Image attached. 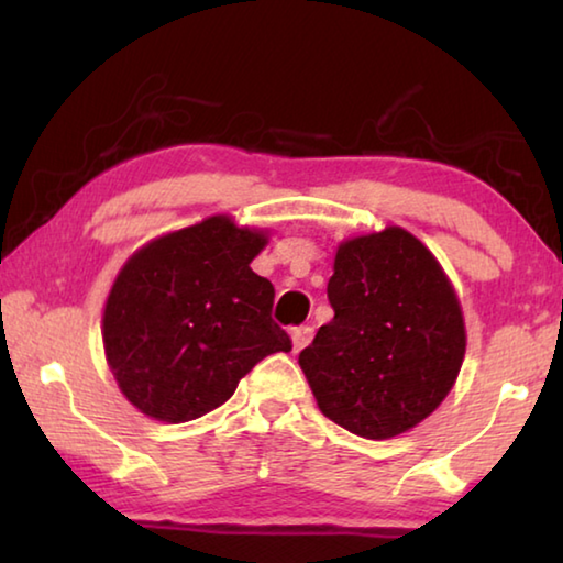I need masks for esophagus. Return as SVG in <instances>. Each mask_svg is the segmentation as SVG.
<instances>
[{"mask_svg":"<svg viewBox=\"0 0 563 563\" xmlns=\"http://www.w3.org/2000/svg\"><path fill=\"white\" fill-rule=\"evenodd\" d=\"M312 335H316V330H312L310 325L292 328V330H290V338H292V347H295V352L302 350V347H308V345H310V340H312Z\"/></svg>","mask_w":563,"mask_h":563,"instance_id":"obj_1","label":"esophagus"}]
</instances>
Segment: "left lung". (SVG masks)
<instances>
[{"label":"left lung","mask_w":563,"mask_h":563,"mask_svg":"<svg viewBox=\"0 0 563 563\" xmlns=\"http://www.w3.org/2000/svg\"><path fill=\"white\" fill-rule=\"evenodd\" d=\"M335 310L300 352L322 415L367 440L430 417L464 360V320L434 255L402 228L338 247L328 283Z\"/></svg>","instance_id":"left-lung-1"}]
</instances>
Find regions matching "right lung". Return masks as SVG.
I'll return each mask as SVG.
<instances>
[{
    "mask_svg": "<svg viewBox=\"0 0 563 563\" xmlns=\"http://www.w3.org/2000/svg\"><path fill=\"white\" fill-rule=\"evenodd\" d=\"M265 235L231 218L168 233L123 265L103 310V350L133 407L188 422L292 342L273 320L275 288L251 271Z\"/></svg>",
    "mask_w": 563,
    "mask_h": 563,
    "instance_id": "1",
    "label": "right lung"
}]
</instances>
